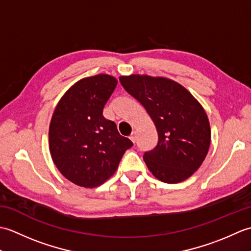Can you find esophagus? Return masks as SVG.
<instances>
[{
    "instance_id": "esophagus-1",
    "label": "esophagus",
    "mask_w": 251,
    "mask_h": 251,
    "mask_svg": "<svg viewBox=\"0 0 251 251\" xmlns=\"http://www.w3.org/2000/svg\"><path fill=\"white\" fill-rule=\"evenodd\" d=\"M129 139L132 141V142H136V139H137V137H136V132L134 131V132H132V134L130 135V137H129Z\"/></svg>"
}]
</instances>
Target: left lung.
<instances>
[{"label":"left lung","mask_w":251,"mask_h":251,"mask_svg":"<svg viewBox=\"0 0 251 251\" xmlns=\"http://www.w3.org/2000/svg\"><path fill=\"white\" fill-rule=\"evenodd\" d=\"M122 86L145 106L156 127V147L143 159L154 177L178 183L191 177L207 155L210 125L205 110L188 89L166 77L132 74Z\"/></svg>","instance_id":"obj_1"}]
</instances>
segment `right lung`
I'll list each match as a JSON object with an SVG mask.
<instances>
[{"mask_svg":"<svg viewBox=\"0 0 251 251\" xmlns=\"http://www.w3.org/2000/svg\"><path fill=\"white\" fill-rule=\"evenodd\" d=\"M116 85V78L108 74L82 78L62 96L52 114L50 155L63 177L74 184L96 188L104 183L132 147L115 123L102 115Z\"/></svg>","mask_w":251,"mask_h":251,"instance_id":"add662e5","label":"right lung"}]
</instances>
